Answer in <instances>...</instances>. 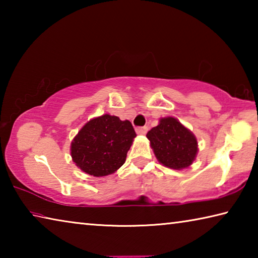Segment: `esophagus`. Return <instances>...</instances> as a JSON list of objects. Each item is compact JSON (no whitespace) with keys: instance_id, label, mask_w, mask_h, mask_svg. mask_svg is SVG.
<instances>
[{"instance_id":"esophagus-1","label":"esophagus","mask_w":258,"mask_h":258,"mask_svg":"<svg viewBox=\"0 0 258 258\" xmlns=\"http://www.w3.org/2000/svg\"><path fill=\"white\" fill-rule=\"evenodd\" d=\"M135 131H137V133L139 135H145L148 132V127L147 126H142V127H137Z\"/></svg>"}]
</instances>
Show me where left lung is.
I'll return each mask as SVG.
<instances>
[{
  "mask_svg": "<svg viewBox=\"0 0 258 258\" xmlns=\"http://www.w3.org/2000/svg\"><path fill=\"white\" fill-rule=\"evenodd\" d=\"M157 160L172 169H183L194 163L198 154L197 138L174 117H164L147 133Z\"/></svg>",
  "mask_w": 258,
  "mask_h": 258,
  "instance_id": "8db88e82",
  "label": "left lung"
}]
</instances>
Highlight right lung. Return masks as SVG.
<instances>
[{
	"label": "right lung",
	"instance_id": "1",
	"mask_svg": "<svg viewBox=\"0 0 258 258\" xmlns=\"http://www.w3.org/2000/svg\"><path fill=\"white\" fill-rule=\"evenodd\" d=\"M135 131L130 120L104 113L90 119L71 145L73 161L89 175L106 176L123 166Z\"/></svg>",
	"mask_w": 258,
	"mask_h": 258
}]
</instances>
